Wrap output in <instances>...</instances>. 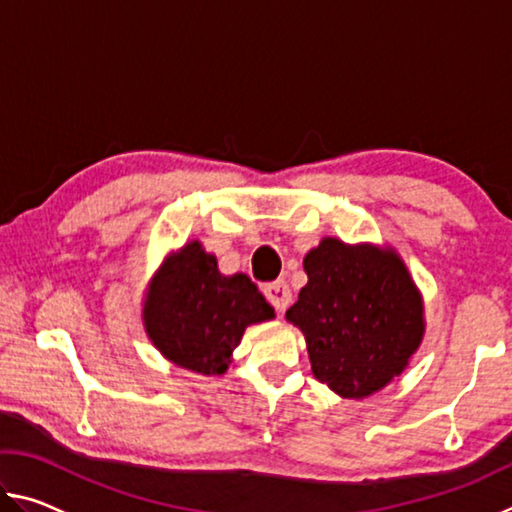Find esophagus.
<instances>
[{
	"label": "esophagus",
	"mask_w": 512,
	"mask_h": 512,
	"mask_svg": "<svg viewBox=\"0 0 512 512\" xmlns=\"http://www.w3.org/2000/svg\"><path fill=\"white\" fill-rule=\"evenodd\" d=\"M264 296L275 307V311H280V314L291 305V289L284 280H275L271 284H266Z\"/></svg>",
	"instance_id": "34e87169"
}]
</instances>
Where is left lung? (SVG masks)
I'll use <instances>...</instances> for the list:
<instances>
[{
  "instance_id": "1",
  "label": "left lung",
  "mask_w": 512,
  "mask_h": 512,
  "mask_svg": "<svg viewBox=\"0 0 512 512\" xmlns=\"http://www.w3.org/2000/svg\"><path fill=\"white\" fill-rule=\"evenodd\" d=\"M309 282L287 320L305 334L316 379L368 397L406 368L424 332L422 298L393 250L327 237L305 257Z\"/></svg>"
}]
</instances>
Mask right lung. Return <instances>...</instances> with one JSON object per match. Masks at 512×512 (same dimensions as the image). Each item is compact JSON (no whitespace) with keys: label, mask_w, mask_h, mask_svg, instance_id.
Segmentation results:
<instances>
[{"label":"right lung","mask_w":512,"mask_h":512,"mask_svg":"<svg viewBox=\"0 0 512 512\" xmlns=\"http://www.w3.org/2000/svg\"><path fill=\"white\" fill-rule=\"evenodd\" d=\"M275 316L248 275L225 277L198 241L171 255L149 289L144 325L164 357L203 375H223L246 327Z\"/></svg>","instance_id":"add662e5"}]
</instances>
